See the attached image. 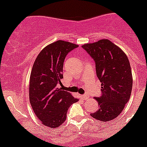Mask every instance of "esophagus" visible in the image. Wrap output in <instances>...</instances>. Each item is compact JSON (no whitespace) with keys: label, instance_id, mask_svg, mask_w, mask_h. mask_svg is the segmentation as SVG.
I'll return each mask as SVG.
<instances>
[{"label":"esophagus","instance_id":"esophagus-1","mask_svg":"<svg viewBox=\"0 0 147 147\" xmlns=\"http://www.w3.org/2000/svg\"><path fill=\"white\" fill-rule=\"evenodd\" d=\"M82 98H83V99H84V100H87V99H88V96L87 95H82Z\"/></svg>","mask_w":147,"mask_h":147}]
</instances>
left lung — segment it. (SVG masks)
<instances>
[{
    "label": "left lung",
    "mask_w": 147,
    "mask_h": 147,
    "mask_svg": "<svg viewBox=\"0 0 147 147\" xmlns=\"http://www.w3.org/2000/svg\"><path fill=\"white\" fill-rule=\"evenodd\" d=\"M95 62L96 73L102 83V96L94 97L99 109L90 115L99 121L114 119L129 100L133 86L131 65L122 49L109 39L82 45Z\"/></svg>",
    "instance_id": "1"
}]
</instances>
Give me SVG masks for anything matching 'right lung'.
Wrapping results in <instances>:
<instances>
[{
    "mask_svg": "<svg viewBox=\"0 0 147 147\" xmlns=\"http://www.w3.org/2000/svg\"><path fill=\"white\" fill-rule=\"evenodd\" d=\"M78 46L59 40L45 46L33 64L30 79V102L42 124L51 129L65 122L69 107L79 101L70 92L57 88L63 79L65 57Z\"/></svg>",
    "mask_w": 147,
    "mask_h": 147,
    "instance_id": "obj_1",
    "label": "right lung"
}]
</instances>
